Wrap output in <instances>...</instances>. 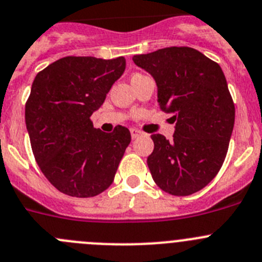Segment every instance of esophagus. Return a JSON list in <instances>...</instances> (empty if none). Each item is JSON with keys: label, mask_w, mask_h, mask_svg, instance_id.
I'll return each mask as SVG.
<instances>
[{"label": "esophagus", "mask_w": 262, "mask_h": 262, "mask_svg": "<svg viewBox=\"0 0 262 262\" xmlns=\"http://www.w3.org/2000/svg\"><path fill=\"white\" fill-rule=\"evenodd\" d=\"M130 134H132V138H138L139 136H142V132L141 130H138V129H136V128H132L130 129Z\"/></svg>", "instance_id": "obj_1"}]
</instances>
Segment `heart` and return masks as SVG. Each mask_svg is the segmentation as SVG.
Masks as SVG:
<instances>
[{"instance_id": "b5f03b06", "label": "heart", "mask_w": 262, "mask_h": 262, "mask_svg": "<svg viewBox=\"0 0 262 262\" xmlns=\"http://www.w3.org/2000/svg\"><path fill=\"white\" fill-rule=\"evenodd\" d=\"M136 75H138V73H136Z\"/></svg>"}]
</instances>
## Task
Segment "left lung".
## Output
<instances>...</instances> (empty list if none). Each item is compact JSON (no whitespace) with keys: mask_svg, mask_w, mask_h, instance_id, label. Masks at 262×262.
Instances as JSON below:
<instances>
[{"mask_svg":"<svg viewBox=\"0 0 262 262\" xmlns=\"http://www.w3.org/2000/svg\"><path fill=\"white\" fill-rule=\"evenodd\" d=\"M152 75L161 111L173 114L172 141L152 134L147 165L163 191L186 196L205 187L226 158L235 107L219 63L187 46H170L134 55Z\"/></svg>","mask_w":262,"mask_h":262,"instance_id":"obj_1","label":"left lung"}]
</instances>
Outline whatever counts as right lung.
Masks as SVG:
<instances>
[{
  "label": "right lung",
  "mask_w": 262,
  "mask_h": 262,
  "mask_svg": "<svg viewBox=\"0 0 262 262\" xmlns=\"http://www.w3.org/2000/svg\"><path fill=\"white\" fill-rule=\"evenodd\" d=\"M125 58L64 57L36 75L26 124L41 172L60 192L92 198L111 186L130 132L93 126V112L125 70Z\"/></svg>",
  "instance_id": "add662e5"
}]
</instances>
